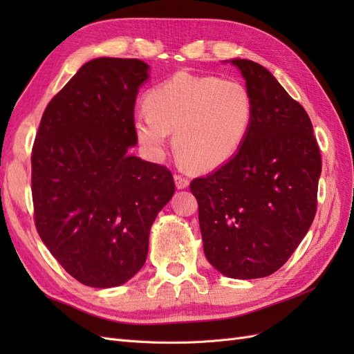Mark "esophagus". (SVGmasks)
Returning <instances> with one entry per match:
<instances>
[{
  "label": "esophagus",
  "instance_id": "1",
  "mask_svg": "<svg viewBox=\"0 0 354 354\" xmlns=\"http://www.w3.org/2000/svg\"><path fill=\"white\" fill-rule=\"evenodd\" d=\"M174 180H176V186L177 189H186L189 186V178L181 176V174H176L174 176Z\"/></svg>",
  "mask_w": 354,
  "mask_h": 354
}]
</instances>
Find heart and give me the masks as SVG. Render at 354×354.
Here are the masks:
<instances>
[{"label": "heart", "mask_w": 354, "mask_h": 354, "mask_svg": "<svg viewBox=\"0 0 354 354\" xmlns=\"http://www.w3.org/2000/svg\"><path fill=\"white\" fill-rule=\"evenodd\" d=\"M136 115L138 142L152 156L164 155L168 134L187 168L211 171L227 164L243 146L254 121L250 88L236 80L178 72L146 95Z\"/></svg>", "instance_id": "obj_1"}]
</instances>
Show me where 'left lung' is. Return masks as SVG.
Masks as SVG:
<instances>
[{"label": "left lung", "instance_id": "8db88e82", "mask_svg": "<svg viewBox=\"0 0 354 354\" xmlns=\"http://www.w3.org/2000/svg\"><path fill=\"white\" fill-rule=\"evenodd\" d=\"M255 103L239 153L192 180L207 260L233 279L279 270L312 226L322 159L312 121L264 66L234 59Z\"/></svg>", "mask_w": 354, "mask_h": 354}]
</instances>
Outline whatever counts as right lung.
<instances>
[{
  "mask_svg": "<svg viewBox=\"0 0 354 354\" xmlns=\"http://www.w3.org/2000/svg\"><path fill=\"white\" fill-rule=\"evenodd\" d=\"M147 69L138 59L85 63L47 104L32 147L38 234L87 286L122 285L142 269L152 224L176 190L167 167L128 155Z\"/></svg>",
  "mask_w": 354,
  "mask_h": 354,
  "instance_id": "right-lung-1",
  "label": "right lung"
}]
</instances>
